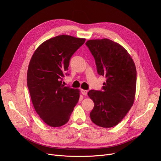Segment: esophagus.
<instances>
[{
    "label": "esophagus",
    "mask_w": 161,
    "mask_h": 161,
    "mask_svg": "<svg viewBox=\"0 0 161 161\" xmlns=\"http://www.w3.org/2000/svg\"><path fill=\"white\" fill-rule=\"evenodd\" d=\"M88 91L86 90H83V89H81V93L83 95V96H86Z\"/></svg>",
    "instance_id": "1"
}]
</instances>
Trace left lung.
Returning <instances> with one entry per match:
<instances>
[{"instance_id":"8db88e82","label":"left lung","mask_w":161,"mask_h":161,"mask_svg":"<svg viewBox=\"0 0 161 161\" xmlns=\"http://www.w3.org/2000/svg\"><path fill=\"white\" fill-rule=\"evenodd\" d=\"M95 58L97 73L105 76L103 90H90L94 107L90 113L96 125L112 127L119 124L133 105L136 89V69L127 51L109 39L86 42Z\"/></svg>"}]
</instances>
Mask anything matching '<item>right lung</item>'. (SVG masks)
Listing matches in <instances>:
<instances>
[{"label": "right lung", "mask_w": 161, "mask_h": 161, "mask_svg": "<svg viewBox=\"0 0 161 161\" xmlns=\"http://www.w3.org/2000/svg\"><path fill=\"white\" fill-rule=\"evenodd\" d=\"M85 41L61 35L43 42L34 52L27 71V86L36 113L51 127H60L70 119L80 98V90L65 86L64 75L72 55Z\"/></svg>", "instance_id": "obj_1"}]
</instances>
